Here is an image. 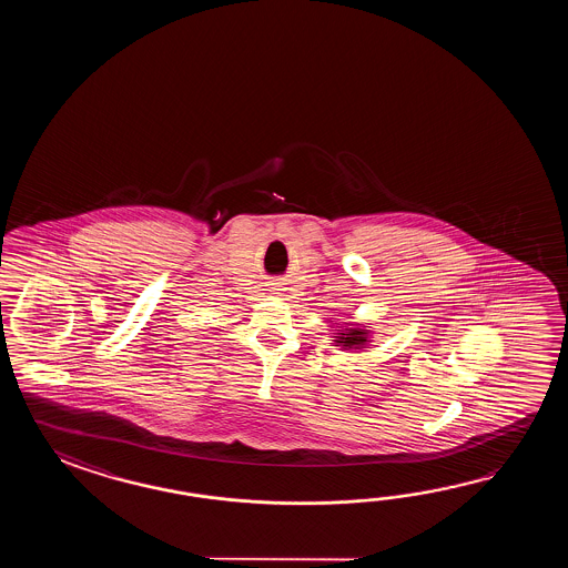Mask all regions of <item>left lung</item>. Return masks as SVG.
<instances>
[{"mask_svg":"<svg viewBox=\"0 0 568 568\" xmlns=\"http://www.w3.org/2000/svg\"><path fill=\"white\" fill-rule=\"evenodd\" d=\"M341 337L337 338V345L343 349H357L367 343L365 331H357V328H345V333H338Z\"/></svg>","mask_w":568,"mask_h":568,"instance_id":"1","label":"left lung"}]
</instances>
